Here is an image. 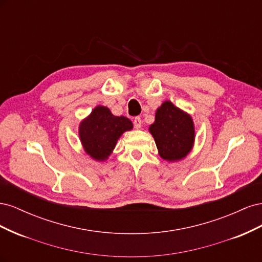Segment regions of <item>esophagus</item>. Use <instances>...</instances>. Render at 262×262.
<instances>
[{
  "label": "esophagus",
  "mask_w": 262,
  "mask_h": 262,
  "mask_svg": "<svg viewBox=\"0 0 262 262\" xmlns=\"http://www.w3.org/2000/svg\"><path fill=\"white\" fill-rule=\"evenodd\" d=\"M133 124H134V128H136V129H140V128H141V125H142V120H141V118H140V117H136V118H134Z\"/></svg>",
  "instance_id": "34e87169"
}]
</instances>
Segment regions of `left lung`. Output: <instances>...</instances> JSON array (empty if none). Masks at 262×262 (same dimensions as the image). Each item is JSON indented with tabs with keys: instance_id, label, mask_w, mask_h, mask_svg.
Listing matches in <instances>:
<instances>
[{
	"instance_id": "8db88e82",
	"label": "left lung",
	"mask_w": 262,
	"mask_h": 262,
	"mask_svg": "<svg viewBox=\"0 0 262 262\" xmlns=\"http://www.w3.org/2000/svg\"><path fill=\"white\" fill-rule=\"evenodd\" d=\"M158 155L169 163L184 160L191 152L195 130L193 119L169 100L157 108L155 121L148 126Z\"/></svg>"
}]
</instances>
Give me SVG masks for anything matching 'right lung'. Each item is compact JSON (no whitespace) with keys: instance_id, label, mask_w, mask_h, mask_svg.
Here are the masks:
<instances>
[{"instance_id":"1","label":"right lung","mask_w":262,"mask_h":262,"mask_svg":"<svg viewBox=\"0 0 262 262\" xmlns=\"http://www.w3.org/2000/svg\"><path fill=\"white\" fill-rule=\"evenodd\" d=\"M133 123L124 116H115L105 106H96L78 125V137L87 155L96 162H105L112 155L118 140Z\"/></svg>"}]
</instances>
